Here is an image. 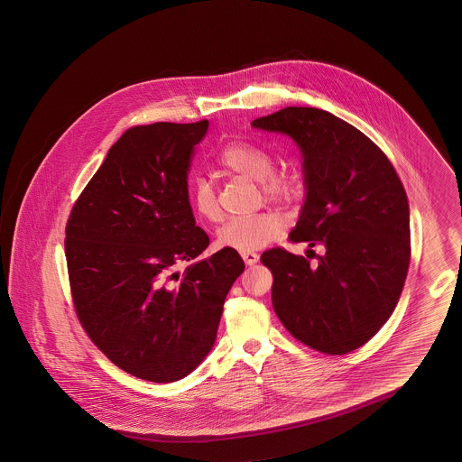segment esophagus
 <instances>
[{
	"label": "esophagus",
	"mask_w": 462,
	"mask_h": 462,
	"mask_svg": "<svg viewBox=\"0 0 462 462\" xmlns=\"http://www.w3.org/2000/svg\"><path fill=\"white\" fill-rule=\"evenodd\" d=\"M241 256L244 263L247 264V266L258 263V260H260V256L256 253H253V251H244V253H241Z\"/></svg>",
	"instance_id": "esophagus-1"
}]
</instances>
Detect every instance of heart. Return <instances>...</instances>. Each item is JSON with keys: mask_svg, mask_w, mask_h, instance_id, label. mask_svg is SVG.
I'll use <instances>...</instances> for the list:
<instances>
[{"mask_svg": "<svg viewBox=\"0 0 462 462\" xmlns=\"http://www.w3.org/2000/svg\"><path fill=\"white\" fill-rule=\"evenodd\" d=\"M273 155L266 149L236 140L226 143L218 155L221 171L258 181V187L266 200L287 204L294 200L300 190L298 176L287 170H273ZM189 202L200 220L217 223L221 218L220 204L215 187L198 178L189 189ZM282 230V218L277 213H258L245 218L228 220L217 234V244L221 249L232 251H256L275 241Z\"/></svg>", "mask_w": 462, "mask_h": 462, "instance_id": "heart-1", "label": "heart"}]
</instances>
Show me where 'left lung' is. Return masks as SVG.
I'll use <instances>...</instances> for the list:
<instances>
[{
	"instance_id": "1",
	"label": "left lung",
	"mask_w": 462,
	"mask_h": 462,
	"mask_svg": "<svg viewBox=\"0 0 462 462\" xmlns=\"http://www.w3.org/2000/svg\"><path fill=\"white\" fill-rule=\"evenodd\" d=\"M251 126L286 133L301 149L307 199L289 241L326 249L317 266L282 247L264 251L273 310L310 348L353 352L386 324L405 284L411 262L405 189L373 140L330 112L286 107Z\"/></svg>"
}]
</instances>
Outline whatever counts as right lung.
Here are the masks:
<instances>
[{
    "instance_id": "1",
    "label": "right lung",
    "mask_w": 462,
    "mask_h": 462,
    "mask_svg": "<svg viewBox=\"0 0 462 462\" xmlns=\"http://www.w3.org/2000/svg\"><path fill=\"white\" fill-rule=\"evenodd\" d=\"M208 119L133 126L74 202L66 260L76 315L119 369L152 383L192 373L217 339L225 298L244 272L209 245L189 202V168ZM191 264L180 276L177 266Z\"/></svg>"
}]
</instances>
